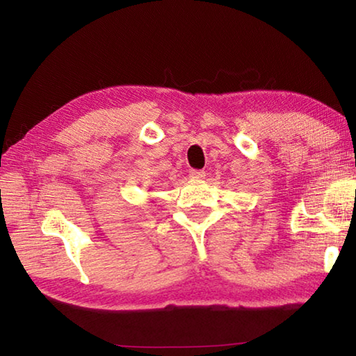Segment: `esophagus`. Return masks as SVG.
I'll list each match as a JSON object with an SVG mask.
<instances>
[{
  "label": "esophagus",
  "mask_w": 356,
  "mask_h": 356,
  "mask_svg": "<svg viewBox=\"0 0 356 356\" xmlns=\"http://www.w3.org/2000/svg\"><path fill=\"white\" fill-rule=\"evenodd\" d=\"M190 177L193 180H202L204 177H206V172L201 171V170H191L190 171Z\"/></svg>",
  "instance_id": "obj_1"
}]
</instances>
